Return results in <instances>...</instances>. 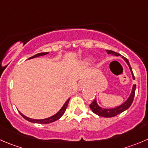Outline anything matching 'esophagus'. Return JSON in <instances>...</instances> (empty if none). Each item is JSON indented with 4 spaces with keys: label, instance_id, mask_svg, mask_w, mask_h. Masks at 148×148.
I'll use <instances>...</instances> for the list:
<instances>
[{
    "label": "esophagus",
    "instance_id": "obj_1",
    "mask_svg": "<svg viewBox=\"0 0 148 148\" xmlns=\"http://www.w3.org/2000/svg\"><path fill=\"white\" fill-rule=\"evenodd\" d=\"M85 81H81L80 82H79V90H82V88H83L85 86Z\"/></svg>",
    "mask_w": 148,
    "mask_h": 148
}]
</instances>
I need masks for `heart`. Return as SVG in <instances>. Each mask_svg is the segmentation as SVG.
<instances>
[{"label":"heart","instance_id":"b5f03b06","mask_svg":"<svg viewBox=\"0 0 148 148\" xmlns=\"http://www.w3.org/2000/svg\"><path fill=\"white\" fill-rule=\"evenodd\" d=\"M91 60H92V59L90 58H86V59H85V61H84V62H85V63H90Z\"/></svg>","mask_w":148,"mask_h":148}]
</instances>
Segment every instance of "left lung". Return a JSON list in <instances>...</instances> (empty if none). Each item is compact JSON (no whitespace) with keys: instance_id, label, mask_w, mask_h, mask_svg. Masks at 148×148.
<instances>
[{"instance_id":"left-lung-1","label":"left lung","mask_w":148,"mask_h":148,"mask_svg":"<svg viewBox=\"0 0 148 148\" xmlns=\"http://www.w3.org/2000/svg\"><path fill=\"white\" fill-rule=\"evenodd\" d=\"M107 53L111 54L113 56H120V54L117 53V52H114V51L111 50H107ZM122 58L125 61V63H127V65L129 67V69H130L131 73H132V78L133 79H135L134 76L133 71H132V67H131L130 64H129V62L125 58H124L123 56L122 57ZM135 90H136V85H134L132 87V92H131L130 95L128 96V99L122 103L121 105L118 106L116 107H113V108H103V107H100V106L98 104L97 101H96V98L93 100V101L90 104V110L93 111V112H94L95 114H97V115L101 116V117H104V118H112V117H114V116L118 115L120 113L123 112L125 110H126L127 109H128L130 107V106L132 105V102H133L134 98V94H135Z\"/></svg>"}]
</instances>
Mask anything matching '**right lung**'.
Instances as JSON below:
<instances>
[{"label": "right lung", "mask_w": 148, "mask_h": 148, "mask_svg": "<svg viewBox=\"0 0 148 148\" xmlns=\"http://www.w3.org/2000/svg\"><path fill=\"white\" fill-rule=\"evenodd\" d=\"M48 53H49V52H41V53H38V54H36V55H34L33 57H30V58H28V59L35 58L39 57V56H43V55H47V54H48ZM69 100H70V98L68 99V100L66 101V102H65V103L63 104V107H61V109H60V110H59V111L56 114H55L54 115L51 116V117H49V118H45V119H33V118H28V117H27V116L24 115V114H22V112H19L20 113V114L23 116L25 119L27 120V121H28L29 122L34 123H41V124L50 123L54 122V121H58V120L60 119L62 116H63V114H64L65 111H66V108H67L68 103H69Z\"/></svg>", "instance_id": "obj_1"}]
</instances>
